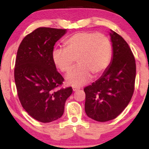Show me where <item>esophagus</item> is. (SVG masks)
Instances as JSON below:
<instances>
[{
    "label": "esophagus",
    "instance_id": "1",
    "mask_svg": "<svg viewBox=\"0 0 149 149\" xmlns=\"http://www.w3.org/2000/svg\"><path fill=\"white\" fill-rule=\"evenodd\" d=\"M80 88H79V87H72V90L73 91H77V90H79V89Z\"/></svg>",
    "mask_w": 149,
    "mask_h": 149
}]
</instances>
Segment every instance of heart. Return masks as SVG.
<instances>
[{
    "instance_id": "obj_1",
    "label": "heart",
    "mask_w": 149,
    "mask_h": 149,
    "mask_svg": "<svg viewBox=\"0 0 149 149\" xmlns=\"http://www.w3.org/2000/svg\"><path fill=\"white\" fill-rule=\"evenodd\" d=\"M111 56L109 38L90 32H77L64 42V49L55 48L52 53L53 62L63 72H68L77 59L79 65L66 77L67 83L74 87L86 84L92 74L102 73L109 66Z\"/></svg>"
}]
</instances>
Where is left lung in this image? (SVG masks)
<instances>
[{
    "label": "left lung",
    "mask_w": 149,
    "mask_h": 149,
    "mask_svg": "<svg viewBox=\"0 0 149 149\" xmlns=\"http://www.w3.org/2000/svg\"><path fill=\"white\" fill-rule=\"evenodd\" d=\"M113 56L100 78L85 87V113L99 122L115 119L131 100L136 79L135 58L125 40L109 32Z\"/></svg>",
    "instance_id": "8db88e82"
}]
</instances>
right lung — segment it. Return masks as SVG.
Instances as JSON below:
<instances>
[{"mask_svg": "<svg viewBox=\"0 0 149 149\" xmlns=\"http://www.w3.org/2000/svg\"><path fill=\"white\" fill-rule=\"evenodd\" d=\"M66 29L38 28L18 48L14 77L22 106L34 119L49 123L62 117L72 87L58 89L64 78L56 70L52 53Z\"/></svg>", "mask_w": 149, "mask_h": 149, "instance_id": "1", "label": "right lung"}]
</instances>
